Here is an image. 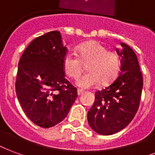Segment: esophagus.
<instances>
[{
  "label": "esophagus",
  "mask_w": 155,
  "mask_h": 155,
  "mask_svg": "<svg viewBox=\"0 0 155 155\" xmlns=\"http://www.w3.org/2000/svg\"><path fill=\"white\" fill-rule=\"evenodd\" d=\"M83 92H84V91H83L82 90H81V89H78V95H82Z\"/></svg>",
  "instance_id": "esophagus-1"
}]
</instances>
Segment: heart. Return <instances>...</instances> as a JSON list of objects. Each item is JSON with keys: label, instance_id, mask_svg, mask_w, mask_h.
<instances>
[{"label": "heart", "instance_id": "heart-1", "mask_svg": "<svg viewBox=\"0 0 155 155\" xmlns=\"http://www.w3.org/2000/svg\"><path fill=\"white\" fill-rule=\"evenodd\" d=\"M87 65V73L78 78L76 84L84 89L100 83L107 85L117 78L120 69V59L116 52L97 41L83 43L78 47V54L69 51L63 60V68L70 78H76Z\"/></svg>", "mask_w": 155, "mask_h": 155}]
</instances>
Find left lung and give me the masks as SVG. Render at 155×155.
I'll list each match as a JSON object with an SVG mask.
<instances>
[{
    "label": "left lung",
    "mask_w": 155,
    "mask_h": 155,
    "mask_svg": "<svg viewBox=\"0 0 155 155\" xmlns=\"http://www.w3.org/2000/svg\"><path fill=\"white\" fill-rule=\"evenodd\" d=\"M116 49L121 56V73L104 89L95 93V102L87 113L91 128L101 135H112L125 128L139 109L143 88L137 57L129 46Z\"/></svg>",
    "instance_id": "1"
}]
</instances>
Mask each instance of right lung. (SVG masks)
Listing matches in <instances>:
<instances>
[{"label": "right lung", "mask_w": 155, "mask_h": 155, "mask_svg": "<svg viewBox=\"0 0 155 155\" xmlns=\"http://www.w3.org/2000/svg\"><path fill=\"white\" fill-rule=\"evenodd\" d=\"M67 52L60 32L52 31L32 41L18 62L16 95L27 117L43 128L64 120L78 97L77 88L64 78Z\"/></svg>", "instance_id": "add662e5"}]
</instances>
